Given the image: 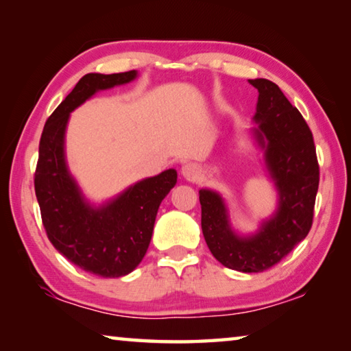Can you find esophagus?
<instances>
[{
    "label": "esophagus",
    "mask_w": 351,
    "mask_h": 351,
    "mask_svg": "<svg viewBox=\"0 0 351 351\" xmlns=\"http://www.w3.org/2000/svg\"><path fill=\"white\" fill-rule=\"evenodd\" d=\"M181 173H182L184 178H187V180H195V178H197L198 173H199V169H198L197 164L189 162L186 165H182Z\"/></svg>",
    "instance_id": "34e87169"
}]
</instances>
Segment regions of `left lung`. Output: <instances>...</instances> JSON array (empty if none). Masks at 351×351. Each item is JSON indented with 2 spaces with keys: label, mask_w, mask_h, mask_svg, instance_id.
<instances>
[{
  "label": "left lung",
  "mask_w": 351,
  "mask_h": 351,
  "mask_svg": "<svg viewBox=\"0 0 351 351\" xmlns=\"http://www.w3.org/2000/svg\"><path fill=\"white\" fill-rule=\"evenodd\" d=\"M258 90L255 136L266 150V165L280 193L276 217L249 239L229 228L221 198L201 190V228L207 246L226 268L261 272L272 268L310 232L319 189V162L313 133L299 110L274 82L249 80Z\"/></svg>",
  "instance_id": "8db88e82"
}]
</instances>
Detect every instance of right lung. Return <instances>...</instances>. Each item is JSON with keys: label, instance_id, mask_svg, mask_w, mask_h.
I'll return each mask as SVG.
<instances>
[{"label": "right lung", "instance_id": "right-lung-1", "mask_svg": "<svg viewBox=\"0 0 351 351\" xmlns=\"http://www.w3.org/2000/svg\"><path fill=\"white\" fill-rule=\"evenodd\" d=\"M136 71L86 74L47 117L34 175L41 221L58 252L83 271L121 277L141 263L150 245L159 204L176 184L173 169L134 184L112 203L93 209L80 197L64 164L69 112L99 90L132 82Z\"/></svg>", "mask_w": 351, "mask_h": 351}]
</instances>
